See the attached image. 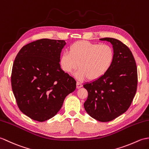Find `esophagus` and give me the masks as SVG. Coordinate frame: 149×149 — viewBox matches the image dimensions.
Instances as JSON below:
<instances>
[{"mask_svg": "<svg viewBox=\"0 0 149 149\" xmlns=\"http://www.w3.org/2000/svg\"><path fill=\"white\" fill-rule=\"evenodd\" d=\"M81 87H82V85L80 83H79V82H77V88H80Z\"/></svg>", "mask_w": 149, "mask_h": 149, "instance_id": "1", "label": "esophagus"}]
</instances>
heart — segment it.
Listing matches in <instances>:
<instances>
[{
  "label": "heart",
  "instance_id": "obj_1",
  "mask_svg": "<svg viewBox=\"0 0 149 149\" xmlns=\"http://www.w3.org/2000/svg\"><path fill=\"white\" fill-rule=\"evenodd\" d=\"M115 51L111 46L79 41L72 44L68 53L62 54L60 58L61 68L71 73L78 68L74 74L78 80L88 78L98 80L103 77L111 68L115 61Z\"/></svg>",
  "mask_w": 149,
  "mask_h": 149
}]
</instances>
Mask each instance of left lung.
Returning <instances> with one entry per match:
<instances>
[{
    "instance_id": "left-lung-1",
    "label": "left lung",
    "mask_w": 149,
    "mask_h": 149,
    "mask_svg": "<svg viewBox=\"0 0 149 149\" xmlns=\"http://www.w3.org/2000/svg\"><path fill=\"white\" fill-rule=\"evenodd\" d=\"M100 39L113 45L115 61L103 77L84 85L88 92L84 108L94 119L109 122L130 108L136 92L137 68L132 52L123 42L111 38Z\"/></svg>"
}]
</instances>
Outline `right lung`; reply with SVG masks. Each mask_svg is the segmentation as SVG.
<instances>
[{"instance_id":"add662e5","label":"right lung","mask_w":149,"mask_h":149,"mask_svg":"<svg viewBox=\"0 0 149 149\" xmlns=\"http://www.w3.org/2000/svg\"><path fill=\"white\" fill-rule=\"evenodd\" d=\"M64 40L41 39L26 45L13 63L11 87L16 103L31 119L43 122L61 110L76 88L74 79L61 68Z\"/></svg>"}]
</instances>
